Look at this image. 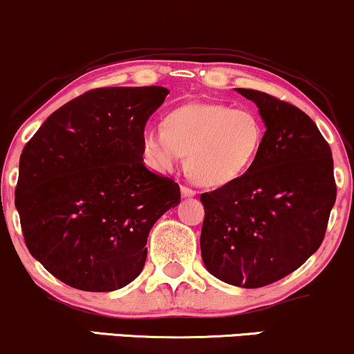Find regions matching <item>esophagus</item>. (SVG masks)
I'll use <instances>...</instances> for the list:
<instances>
[{
    "instance_id": "obj_1",
    "label": "esophagus",
    "mask_w": 354,
    "mask_h": 354,
    "mask_svg": "<svg viewBox=\"0 0 354 354\" xmlns=\"http://www.w3.org/2000/svg\"><path fill=\"white\" fill-rule=\"evenodd\" d=\"M180 192H182V197H185V198H190V197H195V194H197V192L195 190H192L190 187H182L180 189Z\"/></svg>"
}]
</instances>
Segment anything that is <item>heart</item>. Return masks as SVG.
I'll return each mask as SVG.
<instances>
[{
    "label": "heart",
    "instance_id": "b5f03b06",
    "mask_svg": "<svg viewBox=\"0 0 354 354\" xmlns=\"http://www.w3.org/2000/svg\"><path fill=\"white\" fill-rule=\"evenodd\" d=\"M264 142V123L250 108L189 103L146 124L142 146L157 172H172L187 154L185 169L205 187H223L252 167Z\"/></svg>",
    "mask_w": 354,
    "mask_h": 354
}]
</instances>
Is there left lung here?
Wrapping results in <instances>:
<instances>
[{
	"mask_svg": "<svg viewBox=\"0 0 354 354\" xmlns=\"http://www.w3.org/2000/svg\"><path fill=\"white\" fill-rule=\"evenodd\" d=\"M236 91L259 108L264 142L243 177L202 194L200 250L212 276L257 289L294 272L320 248L337 185L331 149L310 118L263 91Z\"/></svg>",
	"mask_w": 354,
	"mask_h": 354,
	"instance_id": "8db88e82",
	"label": "left lung"
}]
</instances>
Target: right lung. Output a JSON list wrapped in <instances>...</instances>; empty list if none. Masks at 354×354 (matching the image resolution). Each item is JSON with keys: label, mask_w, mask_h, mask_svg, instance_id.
Wrapping results in <instances>:
<instances>
[{"label": "right lung", "mask_w": 354, "mask_h": 354, "mask_svg": "<svg viewBox=\"0 0 354 354\" xmlns=\"http://www.w3.org/2000/svg\"><path fill=\"white\" fill-rule=\"evenodd\" d=\"M167 95L164 86L90 90L24 146L15 203L26 246L67 286L111 292L133 282L151 228L180 203L176 182L142 159L144 126Z\"/></svg>", "instance_id": "1"}]
</instances>
